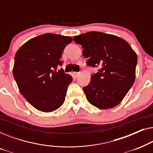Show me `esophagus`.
I'll return each mask as SVG.
<instances>
[{
    "label": "esophagus",
    "instance_id": "esophagus-1",
    "mask_svg": "<svg viewBox=\"0 0 153 153\" xmlns=\"http://www.w3.org/2000/svg\"><path fill=\"white\" fill-rule=\"evenodd\" d=\"M79 72H73V75H74V76L76 77V78L79 76Z\"/></svg>",
    "mask_w": 153,
    "mask_h": 153
}]
</instances>
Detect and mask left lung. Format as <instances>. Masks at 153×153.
<instances>
[{
	"label": "left lung",
	"instance_id": "1",
	"mask_svg": "<svg viewBox=\"0 0 153 153\" xmlns=\"http://www.w3.org/2000/svg\"><path fill=\"white\" fill-rule=\"evenodd\" d=\"M82 46L87 65L100 70L91 76L83 91L90 103L100 109L119 104L135 80L137 56L125 39L114 35L91 31L74 37Z\"/></svg>",
	"mask_w": 153,
	"mask_h": 153
}]
</instances>
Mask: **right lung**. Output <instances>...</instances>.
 Listing matches in <instances>:
<instances>
[{"label":"right lung","instance_id":"obj_1","mask_svg":"<svg viewBox=\"0 0 153 153\" xmlns=\"http://www.w3.org/2000/svg\"><path fill=\"white\" fill-rule=\"evenodd\" d=\"M72 42L71 37L46 33L30 39L16 51L14 78L22 95L40 111H53L64 103L72 77L57 69L62 65V51Z\"/></svg>","mask_w":153,"mask_h":153}]
</instances>
